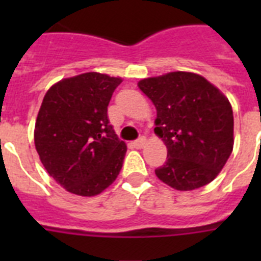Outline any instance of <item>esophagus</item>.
I'll return each mask as SVG.
<instances>
[{"instance_id":"34e87169","label":"esophagus","mask_w":261,"mask_h":261,"mask_svg":"<svg viewBox=\"0 0 261 261\" xmlns=\"http://www.w3.org/2000/svg\"><path fill=\"white\" fill-rule=\"evenodd\" d=\"M145 143H146V138H145V137H139L137 141H134V142H133V145H134L137 149H139V147H142Z\"/></svg>"}]
</instances>
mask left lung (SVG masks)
Masks as SVG:
<instances>
[{
  "mask_svg": "<svg viewBox=\"0 0 261 261\" xmlns=\"http://www.w3.org/2000/svg\"><path fill=\"white\" fill-rule=\"evenodd\" d=\"M138 87L154 104V133L168 149L167 161L155 169L157 177L178 191L213 181L234 143L229 100L204 77L188 71L141 80Z\"/></svg>",
  "mask_w": 261,
  "mask_h": 261,
  "instance_id": "8db88e82",
  "label": "left lung"
}]
</instances>
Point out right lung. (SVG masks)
<instances>
[{
  "label": "right lung",
  "mask_w": 261,
  "mask_h": 261,
  "mask_svg": "<svg viewBox=\"0 0 261 261\" xmlns=\"http://www.w3.org/2000/svg\"><path fill=\"white\" fill-rule=\"evenodd\" d=\"M122 79L90 71L47 90L35 124L43 167L66 191L94 196L116 180L126 143L108 120V104Z\"/></svg>",
  "instance_id": "add662e5"
}]
</instances>
